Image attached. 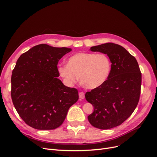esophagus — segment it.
Masks as SVG:
<instances>
[{
	"instance_id": "1",
	"label": "esophagus",
	"mask_w": 157,
	"mask_h": 157,
	"mask_svg": "<svg viewBox=\"0 0 157 157\" xmlns=\"http://www.w3.org/2000/svg\"><path fill=\"white\" fill-rule=\"evenodd\" d=\"M78 95H79V98L80 99H84V97H85V96H84V93L83 92H79V94H78Z\"/></svg>"
}]
</instances>
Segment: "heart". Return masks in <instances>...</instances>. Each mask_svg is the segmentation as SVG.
<instances>
[{
    "label": "heart",
    "instance_id": "obj_1",
    "mask_svg": "<svg viewBox=\"0 0 157 157\" xmlns=\"http://www.w3.org/2000/svg\"><path fill=\"white\" fill-rule=\"evenodd\" d=\"M111 70V62L104 54L79 52L71 56L67 65L58 67L59 75L69 86L77 81L78 77L89 89L100 87L106 82Z\"/></svg>",
    "mask_w": 157,
    "mask_h": 157
}]
</instances>
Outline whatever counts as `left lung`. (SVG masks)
I'll return each instance as SVG.
<instances>
[{"label":"left lung","instance_id":"8db88e82","mask_svg":"<svg viewBox=\"0 0 157 157\" xmlns=\"http://www.w3.org/2000/svg\"><path fill=\"white\" fill-rule=\"evenodd\" d=\"M90 50L107 54L112 64L106 82L85 94L87 101L94 107L88 119L95 128L111 129L122 124L136 108L141 73L136 59L120 45L109 42Z\"/></svg>","mask_w":157,"mask_h":157}]
</instances>
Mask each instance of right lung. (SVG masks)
I'll return each instance as SVG.
<instances>
[{"label": "right lung", "mask_w": 157, "mask_h": 157, "mask_svg": "<svg viewBox=\"0 0 157 157\" xmlns=\"http://www.w3.org/2000/svg\"><path fill=\"white\" fill-rule=\"evenodd\" d=\"M71 48L36 45L18 58L12 71L11 97L19 115L37 130H54L63 124L78 92L58 78L59 60Z\"/></svg>", "instance_id": "1"}]
</instances>
